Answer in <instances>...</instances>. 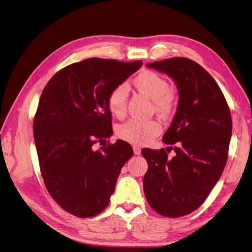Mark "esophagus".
Listing matches in <instances>:
<instances>
[{
	"mask_svg": "<svg viewBox=\"0 0 252 252\" xmlns=\"http://www.w3.org/2000/svg\"><path fill=\"white\" fill-rule=\"evenodd\" d=\"M133 152L135 155H140L141 154V149L139 146H133Z\"/></svg>",
	"mask_w": 252,
	"mask_h": 252,
	"instance_id": "obj_1",
	"label": "esophagus"
}]
</instances>
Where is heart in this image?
<instances>
[{
  "mask_svg": "<svg viewBox=\"0 0 252 252\" xmlns=\"http://www.w3.org/2000/svg\"><path fill=\"white\" fill-rule=\"evenodd\" d=\"M133 85L142 94L154 101V109L158 114L167 117L174 106L175 97L170 91V84L163 76L154 71L145 70L135 77ZM127 100V88L125 84L118 85L108 97L109 110L118 118L125 116ZM162 126L157 120L132 119L119 126L117 134L121 140L133 145H145L161 133Z\"/></svg>",
  "mask_w": 252,
  "mask_h": 252,
  "instance_id": "b5f03b06",
  "label": "heart"
}]
</instances>
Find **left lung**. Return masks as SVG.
<instances>
[{"instance_id": "8db88e82", "label": "left lung", "mask_w": 252, "mask_h": 252, "mask_svg": "<svg viewBox=\"0 0 252 252\" xmlns=\"http://www.w3.org/2000/svg\"><path fill=\"white\" fill-rule=\"evenodd\" d=\"M146 66L174 80L178 102L163 136L165 144H175V157L168 158L164 149L142 150L149 165L144 194L159 215L181 217L197 209L221 176L232 132L229 107L213 77L189 58Z\"/></svg>"}]
</instances>
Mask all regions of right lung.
<instances>
[{"mask_svg": "<svg viewBox=\"0 0 252 252\" xmlns=\"http://www.w3.org/2000/svg\"><path fill=\"white\" fill-rule=\"evenodd\" d=\"M142 63L88 58L55 74L40 95L33 126L40 172L55 202L77 217L107 207L133 154L123 140L100 150L94 144L113 133L109 94Z\"/></svg>", "mask_w": 252, "mask_h": 252, "instance_id": "add662e5", "label": "right lung"}]
</instances>
